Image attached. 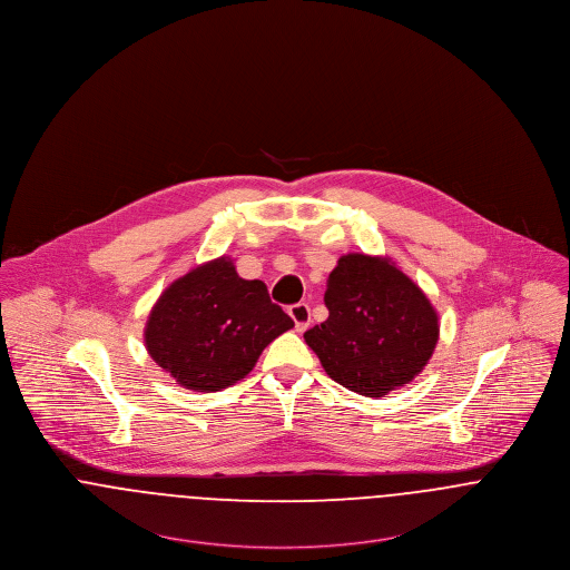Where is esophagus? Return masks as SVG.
<instances>
[{
	"mask_svg": "<svg viewBox=\"0 0 570 570\" xmlns=\"http://www.w3.org/2000/svg\"><path fill=\"white\" fill-rule=\"evenodd\" d=\"M289 315H292V320H294V324H296V331H298V333L307 331V326H309L311 322L309 305H305V303L292 305V307H289Z\"/></svg>",
	"mask_w": 570,
	"mask_h": 570,
	"instance_id": "1",
	"label": "esophagus"
}]
</instances>
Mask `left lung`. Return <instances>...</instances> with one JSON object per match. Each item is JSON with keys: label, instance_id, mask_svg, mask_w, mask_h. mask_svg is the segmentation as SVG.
Masks as SVG:
<instances>
[{"label": "left lung", "instance_id": "obj_1", "mask_svg": "<svg viewBox=\"0 0 570 570\" xmlns=\"http://www.w3.org/2000/svg\"><path fill=\"white\" fill-rule=\"evenodd\" d=\"M324 305L328 317L305 342L351 392L385 396L414 381L435 351L438 313L387 257L344 255L328 274Z\"/></svg>", "mask_w": 570, "mask_h": 570}]
</instances>
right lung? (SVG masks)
Segmentation results:
<instances>
[{"label":"right lung","instance_id":"right-lung-1","mask_svg":"<svg viewBox=\"0 0 570 570\" xmlns=\"http://www.w3.org/2000/svg\"><path fill=\"white\" fill-rule=\"evenodd\" d=\"M294 320L269 301L263 281H246L233 259L208 261L174 281L148 315L150 357L178 385L219 392L242 381L263 348Z\"/></svg>","mask_w":570,"mask_h":570}]
</instances>
